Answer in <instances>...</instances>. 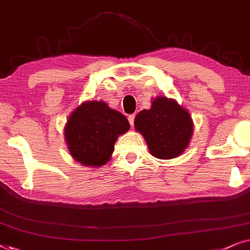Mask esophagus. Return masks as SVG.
I'll return each instance as SVG.
<instances>
[{"instance_id": "esophagus-1", "label": "esophagus", "mask_w": 250, "mask_h": 250, "mask_svg": "<svg viewBox=\"0 0 250 250\" xmlns=\"http://www.w3.org/2000/svg\"><path fill=\"white\" fill-rule=\"evenodd\" d=\"M128 120H129V123H130V125L132 127V125H134V122H135V114L129 115Z\"/></svg>"}]
</instances>
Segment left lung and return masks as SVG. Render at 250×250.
I'll list each match as a JSON object with an SVG mask.
<instances>
[{
  "label": "left lung",
  "instance_id": "1",
  "mask_svg": "<svg viewBox=\"0 0 250 250\" xmlns=\"http://www.w3.org/2000/svg\"><path fill=\"white\" fill-rule=\"evenodd\" d=\"M135 129L145 138L153 156L174 159L188 146L193 121L189 113L175 99L156 97L151 108L136 115Z\"/></svg>",
  "mask_w": 250,
  "mask_h": 250
}]
</instances>
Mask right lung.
Here are the masks:
<instances>
[{
    "label": "right lung",
    "instance_id": "right-lung-1",
    "mask_svg": "<svg viewBox=\"0 0 250 250\" xmlns=\"http://www.w3.org/2000/svg\"><path fill=\"white\" fill-rule=\"evenodd\" d=\"M130 128L127 118L104 102H84L69 115L65 139L75 161L101 167L109 161L120 135Z\"/></svg>",
    "mask_w": 250,
    "mask_h": 250
}]
</instances>
